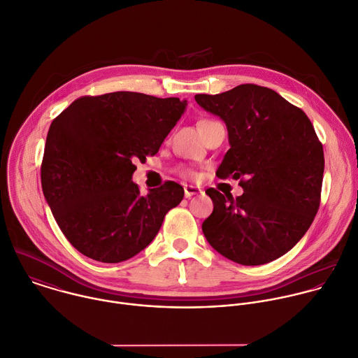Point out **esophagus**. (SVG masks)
<instances>
[{
    "instance_id": "obj_1",
    "label": "esophagus",
    "mask_w": 358,
    "mask_h": 358,
    "mask_svg": "<svg viewBox=\"0 0 358 358\" xmlns=\"http://www.w3.org/2000/svg\"><path fill=\"white\" fill-rule=\"evenodd\" d=\"M201 192L199 188L194 187V185H184V194H185V198H191L194 195H198Z\"/></svg>"
}]
</instances>
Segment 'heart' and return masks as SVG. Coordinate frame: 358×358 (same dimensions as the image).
I'll return each mask as SVG.
<instances>
[{
	"mask_svg": "<svg viewBox=\"0 0 358 358\" xmlns=\"http://www.w3.org/2000/svg\"><path fill=\"white\" fill-rule=\"evenodd\" d=\"M212 122H215V120L202 118V120L198 121V128L201 129V128H203V127H206V125H209V124H212ZM177 174L181 176V177H184V178H194V177H195V171H194L191 167H185V166L178 167V169H177Z\"/></svg>",
	"mask_w": 358,
	"mask_h": 358,
	"instance_id": "b5f03b06",
	"label": "heart"
}]
</instances>
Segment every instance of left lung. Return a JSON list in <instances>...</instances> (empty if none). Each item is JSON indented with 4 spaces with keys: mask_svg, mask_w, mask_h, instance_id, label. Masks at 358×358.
<instances>
[{
    "mask_svg": "<svg viewBox=\"0 0 358 358\" xmlns=\"http://www.w3.org/2000/svg\"><path fill=\"white\" fill-rule=\"evenodd\" d=\"M195 100L227 125L230 149L217 177L240 180L244 189L237 198L206 189L213 201L202 224L208 243L240 265L280 258L307 233L321 203L325 157L310 118L254 83Z\"/></svg>",
    "mask_w": 358,
    "mask_h": 358,
    "instance_id": "8db88e82",
    "label": "left lung"
}]
</instances>
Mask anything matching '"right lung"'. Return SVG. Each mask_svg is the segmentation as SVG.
<instances>
[{
    "label": "right lung",
    "instance_id": "obj_1",
    "mask_svg": "<svg viewBox=\"0 0 358 358\" xmlns=\"http://www.w3.org/2000/svg\"><path fill=\"white\" fill-rule=\"evenodd\" d=\"M187 101L136 92L82 96L48 129L41 188L66 240L85 257L118 264L146 248L184 188L164 181L141 195L135 160L159 152Z\"/></svg>",
    "mask_w": 358,
    "mask_h": 358
}]
</instances>
